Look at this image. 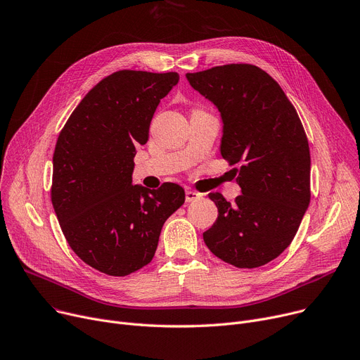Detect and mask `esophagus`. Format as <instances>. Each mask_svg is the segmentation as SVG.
Instances as JSON below:
<instances>
[{
  "instance_id": "obj_1",
  "label": "esophagus",
  "mask_w": 360,
  "mask_h": 360,
  "mask_svg": "<svg viewBox=\"0 0 360 360\" xmlns=\"http://www.w3.org/2000/svg\"><path fill=\"white\" fill-rule=\"evenodd\" d=\"M198 198H201V194L197 193V191H194V189H186L185 191V200H186V202L197 201Z\"/></svg>"
}]
</instances>
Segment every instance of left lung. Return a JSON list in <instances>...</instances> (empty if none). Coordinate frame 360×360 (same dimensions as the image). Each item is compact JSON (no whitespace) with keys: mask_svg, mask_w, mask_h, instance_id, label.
<instances>
[{"mask_svg":"<svg viewBox=\"0 0 360 360\" xmlns=\"http://www.w3.org/2000/svg\"><path fill=\"white\" fill-rule=\"evenodd\" d=\"M191 86L219 108L221 156L242 188L234 202L208 194L219 208L204 231L208 249L236 268H259L295 237L308 208L311 158L297 110L279 84L249 63L186 74Z\"/></svg>","mask_w":360,"mask_h":360,"instance_id":"obj_1","label":"left lung"}]
</instances>
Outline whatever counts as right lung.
<instances>
[{
  "instance_id": "add662e5",
  "label": "right lung",
  "mask_w": 360,
  "mask_h": 360,
  "mask_svg": "<svg viewBox=\"0 0 360 360\" xmlns=\"http://www.w3.org/2000/svg\"><path fill=\"white\" fill-rule=\"evenodd\" d=\"M179 81L176 72L118 70L95 85L68 118L53 153L52 204L70 249L86 265L126 276L152 262L163 223L184 188L131 184L136 148Z\"/></svg>"
}]
</instances>
